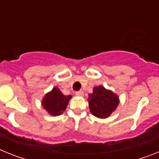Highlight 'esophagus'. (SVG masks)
<instances>
[{"label":"esophagus","mask_w":159,"mask_h":159,"mask_svg":"<svg viewBox=\"0 0 159 159\" xmlns=\"http://www.w3.org/2000/svg\"><path fill=\"white\" fill-rule=\"evenodd\" d=\"M75 94H76L77 95H80V96H83V95H84V92H83V91H79V92H75Z\"/></svg>","instance_id":"esophagus-1"}]
</instances>
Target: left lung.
<instances>
[{
    "instance_id": "1",
    "label": "left lung",
    "mask_w": 159,
    "mask_h": 159,
    "mask_svg": "<svg viewBox=\"0 0 159 159\" xmlns=\"http://www.w3.org/2000/svg\"><path fill=\"white\" fill-rule=\"evenodd\" d=\"M88 101L91 113L99 119L109 117L119 103V96L101 85L93 88V92L89 94Z\"/></svg>"
}]
</instances>
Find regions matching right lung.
<instances>
[{
  "instance_id": "obj_1",
  "label": "right lung",
  "mask_w": 159,
  "mask_h": 159,
  "mask_svg": "<svg viewBox=\"0 0 159 159\" xmlns=\"http://www.w3.org/2000/svg\"><path fill=\"white\" fill-rule=\"evenodd\" d=\"M71 95H64L57 87L48 92L42 99V107L52 116H60L67 108Z\"/></svg>"
}]
</instances>
